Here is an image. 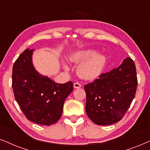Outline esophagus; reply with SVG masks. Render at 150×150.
I'll use <instances>...</instances> for the list:
<instances>
[{"label":"esophagus","mask_w":150,"mask_h":150,"mask_svg":"<svg viewBox=\"0 0 150 150\" xmlns=\"http://www.w3.org/2000/svg\"><path fill=\"white\" fill-rule=\"evenodd\" d=\"M73 86H74V88H81V85L78 82H75V83H74Z\"/></svg>","instance_id":"1"}]
</instances>
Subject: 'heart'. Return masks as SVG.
<instances>
[{
    "label": "heart",
    "mask_w": 150,
    "mask_h": 150,
    "mask_svg": "<svg viewBox=\"0 0 150 150\" xmlns=\"http://www.w3.org/2000/svg\"><path fill=\"white\" fill-rule=\"evenodd\" d=\"M69 59L74 63L84 61L77 66V73L79 77L86 79H92L98 76L106 62L105 55L97 54V51L93 49L77 51L71 55ZM64 67L66 69H69L67 64L64 65Z\"/></svg>",
    "instance_id": "heart-1"
}]
</instances>
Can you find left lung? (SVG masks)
<instances>
[{
	"mask_svg": "<svg viewBox=\"0 0 150 150\" xmlns=\"http://www.w3.org/2000/svg\"><path fill=\"white\" fill-rule=\"evenodd\" d=\"M99 77L84 86L86 112L95 124L111 125L123 118L135 97L138 84L135 64L127 57L118 68Z\"/></svg>",
	"mask_w": 150,
	"mask_h": 150,
	"instance_id": "obj_1",
	"label": "left lung"
}]
</instances>
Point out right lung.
<instances>
[{
  "instance_id": "right-lung-1",
  "label": "right lung",
  "mask_w": 150,
  "mask_h": 150,
  "mask_svg": "<svg viewBox=\"0 0 150 150\" xmlns=\"http://www.w3.org/2000/svg\"><path fill=\"white\" fill-rule=\"evenodd\" d=\"M33 49H26L12 69L14 97L28 120L43 125L54 124L61 117L65 99L73 90L72 81L57 83L35 71Z\"/></svg>"
}]
</instances>
